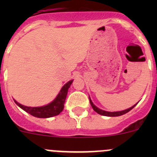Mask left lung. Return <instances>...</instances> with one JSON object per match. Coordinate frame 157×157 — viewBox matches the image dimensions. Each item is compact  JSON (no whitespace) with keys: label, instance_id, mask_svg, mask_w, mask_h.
I'll return each instance as SVG.
<instances>
[{"label":"left lung","instance_id":"obj_1","mask_svg":"<svg viewBox=\"0 0 157 157\" xmlns=\"http://www.w3.org/2000/svg\"><path fill=\"white\" fill-rule=\"evenodd\" d=\"M90 104H91V106L93 107V110L95 111V112H97L98 114H99V115H104V116H109V117H116V116H120V115H124V114H126L127 112H129V111H131V109L134 108V106H135L137 104H135V105H133L132 107H131V108L128 109H125V110H123V111H120V112H106V111H104V110H102V109L97 108V107L96 106V105H94V104L93 103V102L91 101V99H90Z\"/></svg>","mask_w":157,"mask_h":157}]
</instances>
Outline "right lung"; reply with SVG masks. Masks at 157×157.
<instances>
[{
    "label": "right lung",
    "instance_id": "1",
    "mask_svg": "<svg viewBox=\"0 0 157 157\" xmlns=\"http://www.w3.org/2000/svg\"><path fill=\"white\" fill-rule=\"evenodd\" d=\"M73 80H70L66 84H64V86L61 88V91L58 93L57 97L51 103L44 105V106L28 107L21 105L16 100H14V102L19 107L23 109L25 112H28L30 115L36 117V118H46L55 116V115H59L64 109V104L65 102L67 91H68V89L71 86V83H73Z\"/></svg>",
    "mask_w": 157,
    "mask_h": 157
}]
</instances>
